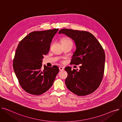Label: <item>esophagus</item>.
Listing matches in <instances>:
<instances>
[{"instance_id": "34e87169", "label": "esophagus", "mask_w": 122, "mask_h": 122, "mask_svg": "<svg viewBox=\"0 0 122 122\" xmlns=\"http://www.w3.org/2000/svg\"><path fill=\"white\" fill-rule=\"evenodd\" d=\"M59 70H60V71H63L64 69V68L60 66V67H59Z\"/></svg>"}]
</instances>
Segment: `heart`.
Segmentation results:
<instances>
[{"instance_id": "b5f03b06", "label": "heart", "mask_w": 122, "mask_h": 122, "mask_svg": "<svg viewBox=\"0 0 122 122\" xmlns=\"http://www.w3.org/2000/svg\"><path fill=\"white\" fill-rule=\"evenodd\" d=\"M62 43H72V41L69 38H63L61 41Z\"/></svg>"}]
</instances>
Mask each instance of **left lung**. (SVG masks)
Wrapping results in <instances>:
<instances>
[{
    "mask_svg": "<svg viewBox=\"0 0 122 122\" xmlns=\"http://www.w3.org/2000/svg\"><path fill=\"white\" fill-rule=\"evenodd\" d=\"M74 41L76 49L72 56L71 64H81L80 69L67 67L68 73L65 84L69 90L79 96H85L94 92L103 78L105 55L95 37L86 31L63 29L59 31Z\"/></svg>",
    "mask_w": 122,
    "mask_h": 122,
    "instance_id": "left-lung-1",
    "label": "left lung"
}]
</instances>
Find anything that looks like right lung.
Segmentation results:
<instances>
[{
    "instance_id": "obj_1",
    "label": "right lung",
    "mask_w": 122,
    "mask_h": 122,
    "mask_svg": "<svg viewBox=\"0 0 122 122\" xmlns=\"http://www.w3.org/2000/svg\"><path fill=\"white\" fill-rule=\"evenodd\" d=\"M58 29L30 33L19 42L13 60V69L21 87L27 92L38 95L52 86L58 73V67H42L43 55Z\"/></svg>"
}]
</instances>
